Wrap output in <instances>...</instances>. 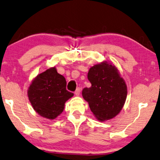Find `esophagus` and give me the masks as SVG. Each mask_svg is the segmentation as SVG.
<instances>
[{"instance_id":"1","label":"esophagus","mask_w":160,"mask_h":160,"mask_svg":"<svg viewBox=\"0 0 160 160\" xmlns=\"http://www.w3.org/2000/svg\"><path fill=\"white\" fill-rule=\"evenodd\" d=\"M80 92H81V90H80V88H78L77 89H76V91H75V95H79V94H80Z\"/></svg>"}]
</instances>
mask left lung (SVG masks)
I'll list each match as a JSON object with an SVG mask.
<instances>
[{"label": "left lung", "mask_w": 160, "mask_h": 160, "mask_svg": "<svg viewBox=\"0 0 160 160\" xmlns=\"http://www.w3.org/2000/svg\"><path fill=\"white\" fill-rule=\"evenodd\" d=\"M90 88L82 90V96L89 103L97 120L106 121L115 118L123 109L127 96V86L115 65L107 61L89 70Z\"/></svg>", "instance_id": "1"}]
</instances>
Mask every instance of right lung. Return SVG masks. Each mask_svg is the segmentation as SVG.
<instances>
[{
  "label": "right lung",
  "instance_id": "add662e5",
  "mask_svg": "<svg viewBox=\"0 0 160 160\" xmlns=\"http://www.w3.org/2000/svg\"><path fill=\"white\" fill-rule=\"evenodd\" d=\"M67 82L57 68H51L37 75L28 89V97L34 111L49 120L57 118L64 110L65 103L73 96L66 90Z\"/></svg>",
  "mask_w": 160,
  "mask_h": 160
}]
</instances>
